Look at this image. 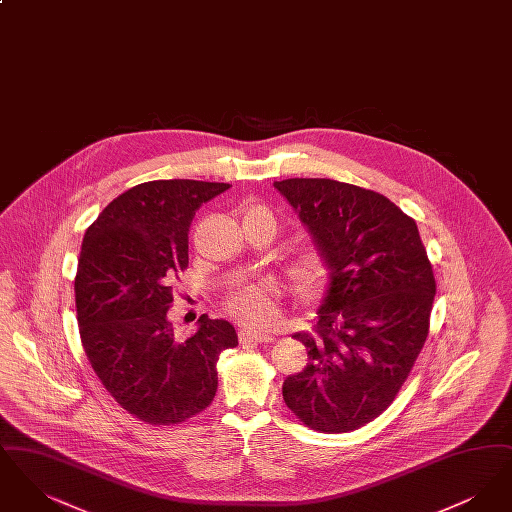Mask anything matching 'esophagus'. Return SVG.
I'll use <instances>...</instances> for the list:
<instances>
[{"instance_id": "34e87169", "label": "esophagus", "mask_w": 512, "mask_h": 512, "mask_svg": "<svg viewBox=\"0 0 512 512\" xmlns=\"http://www.w3.org/2000/svg\"><path fill=\"white\" fill-rule=\"evenodd\" d=\"M274 340L272 334L268 332H261V330H255V328H240V341L247 343V341H255V343H265V341Z\"/></svg>"}]
</instances>
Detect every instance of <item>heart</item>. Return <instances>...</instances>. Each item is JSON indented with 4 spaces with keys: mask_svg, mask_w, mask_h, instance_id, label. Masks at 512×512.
Masks as SVG:
<instances>
[{
    "mask_svg": "<svg viewBox=\"0 0 512 512\" xmlns=\"http://www.w3.org/2000/svg\"><path fill=\"white\" fill-rule=\"evenodd\" d=\"M330 263L320 249H307L293 261L292 278L301 292H317L328 280ZM232 317L255 328H267L278 317V295L270 282L249 284L226 299Z\"/></svg>",
    "mask_w": 512,
    "mask_h": 512,
    "instance_id": "heart-1",
    "label": "heart"
}]
</instances>
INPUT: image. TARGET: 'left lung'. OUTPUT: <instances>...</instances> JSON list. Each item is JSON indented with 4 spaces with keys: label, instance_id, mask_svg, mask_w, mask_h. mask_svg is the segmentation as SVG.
Here are the masks:
<instances>
[{
    "label": "left lung",
    "instance_id": "left-lung-1",
    "mask_svg": "<svg viewBox=\"0 0 512 512\" xmlns=\"http://www.w3.org/2000/svg\"><path fill=\"white\" fill-rule=\"evenodd\" d=\"M330 263L309 363L282 395L311 430L351 432L384 413L424 347L436 278L416 222L386 195L330 178L274 182Z\"/></svg>",
    "mask_w": 512,
    "mask_h": 512
}]
</instances>
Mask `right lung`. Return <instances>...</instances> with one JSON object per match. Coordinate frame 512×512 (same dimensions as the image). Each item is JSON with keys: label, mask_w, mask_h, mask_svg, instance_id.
Instances as JSON below:
<instances>
[{"label": "right lung", "mask_w": 512, "mask_h": 512, "mask_svg": "<svg viewBox=\"0 0 512 512\" xmlns=\"http://www.w3.org/2000/svg\"><path fill=\"white\" fill-rule=\"evenodd\" d=\"M230 184L153 180L113 199L84 234L74 278L86 357L124 411L171 426L207 409L219 355L238 345L228 320L201 315L188 340L169 320L172 282L188 267L195 211Z\"/></svg>", "instance_id": "obj_1"}]
</instances>
